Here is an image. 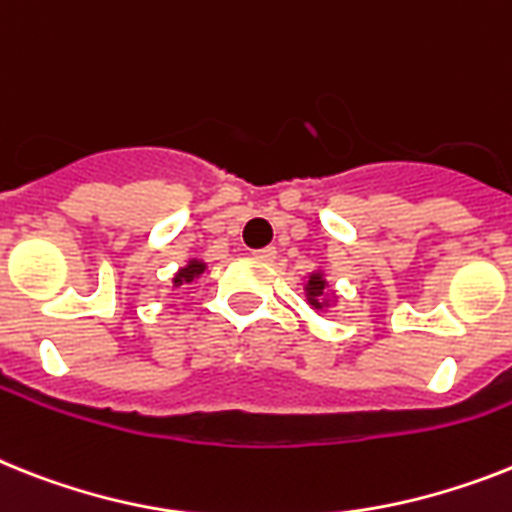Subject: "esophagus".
<instances>
[{"label": "esophagus", "mask_w": 512, "mask_h": 512, "mask_svg": "<svg viewBox=\"0 0 512 512\" xmlns=\"http://www.w3.org/2000/svg\"><path fill=\"white\" fill-rule=\"evenodd\" d=\"M253 259H259V261H274V259H277V248H272V246L259 248V251H253Z\"/></svg>", "instance_id": "obj_1"}]
</instances>
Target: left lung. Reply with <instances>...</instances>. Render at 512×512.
<instances>
[{"label": "left lung", "mask_w": 512, "mask_h": 512, "mask_svg": "<svg viewBox=\"0 0 512 512\" xmlns=\"http://www.w3.org/2000/svg\"><path fill=\"white\" fill-rule=\"evenodd\" d=\"M324 290H327V280H324L322 274L316 272L308 277V285H306V295H308V303L314 308H324V301H319L324 295Z\"/></svg>", "instance_id": "obj_1"}]
</instances>
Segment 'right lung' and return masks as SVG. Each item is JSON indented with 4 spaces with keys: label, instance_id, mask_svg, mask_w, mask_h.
I'll return each instance as SVG.
<instances>
[{
    "label": "right lung",
    "instance_id": "1",
    "mask_svg": "<svg viewBox=\"0 0 512 512\" xmlns=\"http://www.w3.org/2000/svg\"><path fill=\"white\" fill-rule=\"evenodd\" d=\"M204 269H206V264L204 261H198V259H190L188 261V266H183V269H180V272L175 274V287H180V285H188V282H193L198 277V274H204Z\"/></svg>",
    "mask_w": 512,
    "mask_h": 512
}]
</instances>
